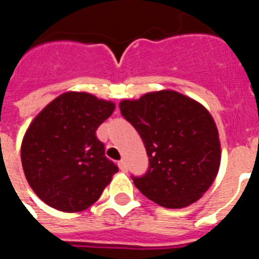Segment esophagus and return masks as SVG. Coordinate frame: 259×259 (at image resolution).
<instances>
[{
  "label": "esophagus",
  "mask_w": 259,
  "mask_h": 259,
  "mask_svg": "<svg viewBox=\"0 0 259 259\" xmlns=\"http://www.w3.org/2000/svg\"><path fill=\"white\" fill-rule=\"evenodd\" d=\"M119 168H120V170L122 171H127V163H125V161H119Z\"/></svg>",
  "instance_id": "esophagus-1"
}]
</instances>
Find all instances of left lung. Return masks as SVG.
Returning <instances> with one entry per match:
<instances>
[{"label":"left lung","instance_id":"1","mask_svg":"<svg viewBox=\"0 0 259 259\" xmlns=\"http://www.w3.org/2000/svg\"><path fill=\"white\" fill-rule=\"evenodd\" d=\"M119 107L141 136L149 157L148 172L132 178L136 188L167 209L200 200L221 164L218 128L209 111L170 89L123 100Z\"/></svg>","mask_w":259,"mask_h":259}]
</instances>
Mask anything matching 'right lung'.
<instances>
[{
  "mask_svg": "<svg viewBox=\"0 0 259 259\" xmlns=\"http://www.w3.org/2000/svg\"><path fill=\"white\" fill-rule=\"evenodd\" d=\"M114 109V102L89 93L66 92L32 120L20 158L27 182L47 205L65 212L83 211L118 172L96 136Z\"/></svg>",
  "mask_w": 259,
  "mask_h": 259,
  "instance_id": "obj_1",
  "label": "right lung"
}]
</instances>
